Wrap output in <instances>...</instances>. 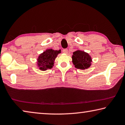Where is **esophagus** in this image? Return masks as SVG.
I'll return each mask as SVG.
<instances>
[{
  "instance_id": "esophagus-1",
  "label": "esophagus",
  "mask_w": 125,
  "mask_h": 125,
  "mask_svg": "<svg viewBox=\"0 0 125 125\" xmlns=\"http://www.w3.org/2000/svg\"><path fill=\"white\" fill-rule=\"evenodd\" d=\"M63 53H67L68 49H67V48H64V49L63 50Z\"/></svg>"
}]
</instances>
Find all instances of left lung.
<instances>
[{
    "label": "left lung",
    "instance_id": "1",
    "mask_svg": "<svg viewBox=\"0 0 125 125\" xmlns=\"http://www.w3.org/2000/svg\"><path fill=\"white\" fill-rule=\"evenodd\" d=\"M72 60L75 67L80 69H87L91 65L92 59L87 53L78 50L73 52Z\"/></svg>",
    "mask_w": 125,
    "mask_h": 125
}]
</instances>
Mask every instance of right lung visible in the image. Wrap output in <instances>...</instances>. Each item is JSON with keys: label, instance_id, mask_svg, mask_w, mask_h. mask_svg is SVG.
<instances>
[{"label": "right lung", "instance_id": "1", "mask_svg": "<svg viewBox=\"0 0 125 125\" xmlns=\"http://www.w3.org/2000/svg\"><path fill=\"white\" fill-rule=\"evenodd\" d=\"M61 52V50L54 51L50 49L40 54L37 60V64L40 69L46 71L48 69H51L53 65L55 58Z\"/></svg>", "mask_w": 125, "mask_h": 125}]
</instances>
